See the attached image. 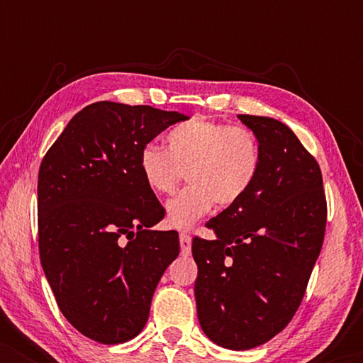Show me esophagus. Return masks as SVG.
Here are the masks:
<instances>
[{"label":"esophagus","mask_w":363,"mask_h":363,"mask_svg":"<svg viewBox=\"0 0 363 363\" xmlns=\"http://www.w3.org/2000/svg\"><path fill=\"white\" fill-rule=\"evenodd\" d=\"M180 251L183 256H188L191 252V236L186 235V233L180 235Z\"/></svg>","instance_id":"esophagus-1"}]
</instances>
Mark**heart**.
<instances>
[{
	"instance_id": "obj_1",
	"label": "heart",
	"mask_w": 363,
	"mask_h": 363,
	"mask_svg": "<svg viewBox=\"0 0 363 363\" xmlns=\"http://www.w3.org/2000/svg\"><path fill=\"white\" fill-rule=\"evenodd\" d=\"M167 150L142 148L138 170L157 195H170L183 173L190 186L167 203V226L190 230L215 206H231L255 185L261 168V147L241 125L193 117L167 133Z\"/></svg>"
}]
</instances>
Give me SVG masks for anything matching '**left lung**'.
I'll use <instances>...</instances> for the list:
<instances>
[{
	"label": "left lung",
	"instance_id": "8db88e82",
	"mask_svg": "<svg viewBox=\"0 0 363 363\" xmlns=\"http://www.w3.org/2000/svg\"><path fill=\"white\" fill-rule=\"evenodd\" d=\"M261 147L251 190L211 218L215 240L195 238L198 320L215 344L247 350L289 324L324 241L327 205L319 163L286 123L238 116Z\"/></svg>",
	"mask_w": 363,
	"mask_h": 363
}]
</instances>
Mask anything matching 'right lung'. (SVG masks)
I'll list each match as a JSON object with an SVG mask.
<instances>
[{
	"label": "right lung",
	"mask_w": 363,
	"mask_h": 363,
	"mask_svg": "<svg viewBox=\"0 0 363 363\" xmlns=\"http://www.w3.org/2000/svg\"><path fill=\"white\" fill-rule=\"evenodd\" d=\"M186 116L150 106L84 107L49 148L38 175L39 257L64 317L89 339L122 344L142 332L158 281L180 252L155 231L165 210L138 157Z\"/></svg>",
	"instance_id": "obj_1"
}]
</instances>
